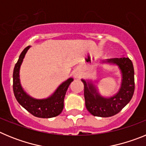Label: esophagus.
Masks as SVG:
<instances>
[{
    "mask_svg": "<svg viewBox=\"0 0 146 146\" xmlns=\"http://www.w3.org/2000/svg\"><path fill=\"white\" fill-rule=\"evenodd\" d=\"M73 76H74V78H80V77H81L80 72L79 70L76 69V70H74V72H73Z\"/></svg>",
    "mask_w": 146,
    "mask_h": 146,
    "instance_id": "34e87169",
    "label": "esophagus"
}]
</instances>
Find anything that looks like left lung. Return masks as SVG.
<instances>
[{
  "mask_svg": "<svg viewBox=\"0 0 146 146\" xmlns=\"http://www.w3.org/2000/svg\"><path fill=\"white\" fill-rule=\"evenodd\" d=\"M102 64L115 65L120 69L121 82L119 90L113 96H104L99 94L96 86L97 81L81 79L84 85L86 107L94 116H113L119 113L130 102L135 91V72L132 62L123 56L101 61Z\"/></svg>",
  "mask_w": 146,
  "mask_h": 146,
  "instance_id": "obj_1",
  "label": "left lung"
}]
</instances>
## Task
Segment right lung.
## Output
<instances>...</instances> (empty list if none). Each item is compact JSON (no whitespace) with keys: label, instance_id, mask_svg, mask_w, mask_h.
<instances>
[{"label":"right lung","instance_id":"1","mask_svg":"<svg viewBox=\"0 0 146 146\" xmlns=\"http://www.w3.org/2000/svg\"><path fill=\"white\" fill-rule=\"evenodd\" d=\"M31 46L23 50L20 54L13 72V91L17 101L22 107L33 115L38 118H50L60 114L64 109V101L66 93L71 82L74 80L70 77L57 88L53 94L44 99H35L28 95L22 87L20 79V70L25 54Z\"/></svg>","mask_w":146,"mask_h":146}]
</instances>
